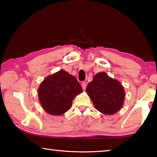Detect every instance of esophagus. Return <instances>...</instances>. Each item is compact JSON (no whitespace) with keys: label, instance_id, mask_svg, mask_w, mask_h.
Wrapping results in <instances>:
<instances>
[{"label":"esophagus","instance_id":"34e87169","mask_svg":"<svg viewBox=\"0 0 157 157\" xmlns=\"http://www.w3.org/2000/svg\"><path fill=\"white\" fill-rule=\"evenodd\" d=\"M82 89H83L84 90L86 89V82H82Z\"/></svg>","mask_w":157,"mask_h":157}]
</instances>
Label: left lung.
Returning a JSON list of instances; mask_svg holds the SVG:
<instances>
[{"label":"left lung","mask_w":157,"mask_h":157,"mask_svg":"<svg viewBox=\"0 0 157 157\" xmlns=\"http://www.w3.org/2000/svg\"><path fill=\"white\" fill-rule=\"evenodd\" d=\"M86 91L95 109L104 114L116 113L123 105L125 95L123 86L105 72L95 75L87 86Z\"/></svg>","instance_id":"obj_1"}]
</instances>
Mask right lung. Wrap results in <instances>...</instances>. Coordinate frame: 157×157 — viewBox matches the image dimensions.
I'll list each match as a JSON object with an SVG mask.
<instances>
[{
	"instance_id": "add662e5",
	"label": "right lung",
	"mask_w": 157,
	"mask_h": 157,
	"mask_svg": "<svg viewBox=\"0 0 157 157\" xmlns=\"http://www.w3.org/2000/svg\"><path fill=\"white\" fill-rule=\"evenodd\" d=\"M82 92L75 77L60 70L44 79L38 89V96L46 112L59 116L70 109L73 99Z\"/></svg>"
}]
</instances>
